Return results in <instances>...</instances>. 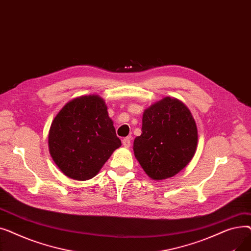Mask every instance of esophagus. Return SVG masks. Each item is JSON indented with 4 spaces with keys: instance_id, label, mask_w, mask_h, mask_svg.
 <instances>
[{
    "instance_id": "esophagus-1",
    "label": "esophagus",
    "mask_w": 251,
    "mask_h": 251,
    "mask_svg": "<svg viewBox=\"0 0 251 251\" xmlns=\"http://www.w3.org/2000/svg\"><path fill=\"white\" fill-rule=\"evenodd\" d=\"M122 144H123V147H124L125 149H129V148H130V146H131L130 138H128V137L124 138V139L122 140Z\"/></svg>"
}]
</instances>
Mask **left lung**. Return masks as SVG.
Instances as JSON below:
<instances>
[{
  "label": "left lung",
  "mask_w": 251,
  "mask_h": 251,
  "mask_svg": "<svg viewBox=\"0 0 251 251\" xmlns=\"http://www.w3.org/2000/svg\"><path fill=\"white\" fill-rule=\"evenodd\" d=\"M197 142L190 110L178 99L165 97L144 110L141 135L134 139L133 151L147 175L160 181L175 176L190 163Z\"/></svg>",
  "instance_id": "left-lung-1"
}]
</instances>
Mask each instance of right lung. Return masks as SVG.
Listing matches in <instances>:
<instances>
[{"instance_id":"add662e5","label":"right lung","mask_w":251,"mask_h":251,"mask_svg":"<svg viewBox=\"0 0 251 251\" xmlns=\"http://www.w3.org/2000/svg\"><path fill=\"white\" fill-rule=\"evenodd\" d=\"M104 100L98 95L69 100L52 120L49 151L52 161L67 177L94 178L121 147Z\"/></svg>"}]
</instances>
